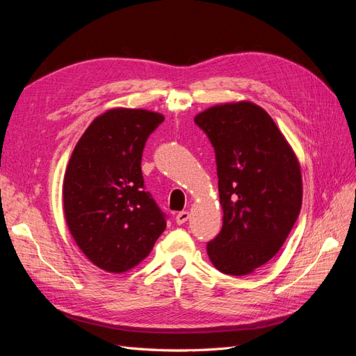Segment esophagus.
I'll use <instances>...</instances> for the list:
<instances>
[{"label": "esophagus", "mask_w": 356, "mask_h": 356, "mask_svg": "<svg viewBox=\"0 0 356 356\" xmlns=\"http://www.w3.org/2000/svg\"><path fill=\"white\" fill-rule=\"evenodd\" d=\"M188 217H190V215H188V212L187 211H181V212H178L177 213V217H175V221H177V224H184L187 220H188Z\"/></svg>", "instance_id": "34e87169"}]
</instances>
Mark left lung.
<instances>
[{
	"label": "left lung",
	"instance_id": "8db88e82",
	"mask_svg": "<svg viewBox=\"0 0 356 356\" xmlns=\"http://www.w3.org/2000/svg\"><path fill=\"white\" fill-rule=\"evenodd\" d=\"M195 123L213 147L224 212L208 255L225 275H250L272 260L297 221L298 160L272 117L252 102L211 106Z\"/></svg>",
	"mask_w": 356,
	"mask_h": 356
}]
</instances>
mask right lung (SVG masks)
Masks as SVG:
<instances>
[{"label": "right lung", "mask_w": 356, "mask_h": 356, "mask_svg": "<svg viewBox=\"0 0 356 356\" xmlns=\"http://www.w3.org/2000/svg\"><path fill=\"white\" fill-rule=\"evenodd\" d=\"M165 117L115 108L96 117L75 145L63 178V211L83 254L102 270L141 263L166 229V215L145 191L148 136Z\"/></svg>", "instance_id": "1"}]
</instances>
